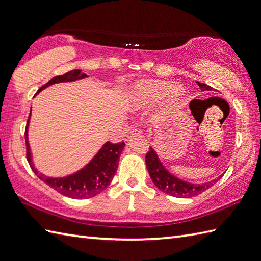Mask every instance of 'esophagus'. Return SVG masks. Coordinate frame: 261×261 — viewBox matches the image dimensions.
<instances>
[{"mask_svg":"<svg viewBox=\"0 0 261 261\" xmlns=\"http://www.w3.org/2000/svg\"><path fill=\"white\" fill-rule=\"evenodd\" d=\"M141 135H142V130H140L139 128H134V129L129 130L127 139H130V137H133V136H141Z\"/></svg>","mask_w":261,"mask_h":261,"instance_id":"obj_1","label":"esophagus"}]
</instances>
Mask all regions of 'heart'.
<instances>
[{
	"label": "heart",
	"instance_id": "obj_1",
	"mask_svg": "<svg viewBox=\"0 0 261 261\" xmlns=\"http://www.w3.org/2000/svg\"><path fill=\"white\" fill-rule=\"evenodd\" d=\"M183 95V88L174 86L170 82L145 80L137 82L130 88L128 100L132 108L143 109V108L154 105L164 97L168 105H175Z\"/></svg>",
	"mask_w": 261,
	"mask_h": 261
}]
</instances>
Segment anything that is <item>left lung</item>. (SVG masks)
Instances as JSON below:
<instances>
[{"label":"left lung","instance_id":"1","mask_svg":"<svg viewBox=\"0 0 261 261\" xmlns=\"http://www.w3.org/2000/svg\"><path fill=\"white\" fill-rule=\"evenodd\" d=\"M196 83H198L201 91H213V87H210L209 85L203 84V83L200 82ZM145 162L151 179L156 188L160 191L165 192L167 194L176 196V198H193V196L199 195L205 190L211 188V186L215 185L220 178H222V176H219L218 178L202 184H192L189 183V181L180 179L178 177L170 174L169 171L165 168V166L161 164L156 152L152 149V147H150L149 152L146 153Z\"/></svg>","mask_w":261,"mask_h":261}]
</instances>
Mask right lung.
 I'll return each mask as SVG.
<instances>
[{
    "instance_id": "right-lung-1",
    "label": "right lung",
    "mask_w": 261,
    "mask_h": 261,
    "mask_svg": "<svg viewBox=\"0 0 261 261\" xmlns=\"http://www.w3.org/2000/svg\"><path fill=\"white\" fill-rule=\"evenodd\" d=\"M85 77H87L86 73H83L80 69L70 70L66 72L65 75L53 77L45 85H43L39 88L36 92V94L43 91L44 88H46L53 84H58V83L63 82H73L77 80H82V78ZM31 114H29L28 117L26 132H24V139H26L27 147V160L29 166H31V168L39 179L43 180L44 183L47 184L53 190L59 192L60 194L77 200L92 198V196H95L101 193L102 191H105L108 186H109L117 171L119 156L125 147L124 142H120V143L116 144L110 143V142H106L99 150V152L94 155V158L88 162L85 167H83L81 170L76 171V173L65 177H58V178L47 177L45 175H43L42 173H39L33 164L32 152L31 147H29L27 134Z\"/></svg>"
}]
</instances>
